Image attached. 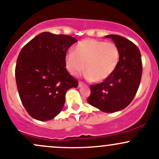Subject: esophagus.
Listing matches in <instances>:
<instances>
[{"mask_svg":"<svg viewBox=\"0 0 159 159\" xmlns=\"http://www.w3.org/2000/svg\"><path fill=\"white\" fill-rule=\"evenodd\" d=\"M84 84V82H82V81H79V82H78V87H79V88L82 87Z\"/></svg>","mask_w":159,"mask_h":159,"instance_id":"1","label":"esophagus"}]
</instances>
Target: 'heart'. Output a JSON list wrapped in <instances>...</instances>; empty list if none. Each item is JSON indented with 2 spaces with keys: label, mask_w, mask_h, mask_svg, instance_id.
I'll list each match as a JSON object with an SVG mask.
<instances>
[{
  "label": "heart",
  "mask_w": 159,
  "mask_h": 159,
  "mask_svg": "<svg viewBox=\"0 0 159 159\" xmlns=\"http://www.w3.org/2000/svg\"><path fill=\"white\" fill-rule=\"evenodd\" d=\"M120 57L119 48L115 43L88 39L78 43L74 52L67 53L66 67L73 76L84 68L87 78L93 82H101L116 70Z\"/></svg>",
  "instance_id": "b5f03b06"
}]
</instances>
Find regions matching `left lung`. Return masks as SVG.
Wrapping results in <instances>:
<instances>
[{"mask_svg":"<svg viewBox=\"0 0 159 159\" xmlns=\"http://www.w3.org/2000/svg\"><path fill=\"white\" fill-rule=\"evenodd\" d=\"M119 48L120 57L116 70L100 84L91 85L88 102L106 113L124 109L133 101L143 74L141 53L131 41L118 35H109Z\"/></svg>","mask_w":159,"mask_h":159,"instance_id":"1","label":"left lung"}]
</instances>
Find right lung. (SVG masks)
I'll list each match as a JSON object with an SVG mask.
<instances>
[{"mask_svg": "<svg viewBox=\"0 0 159 159\" xmlns=\"http://www.w3.org/2000/svg\"><path fill=\"white\" fill-rule=\"evenodd\" d=\"M77 39L44 32L21 49L15 68L16 86L23 107L34 119L47 121L61 112L66 93L78 80L66 68V56Z\"/></svg>", "mask_w": 159, "mask_h": 159, "instance_id": "right-lung-1", "label": "right lung"}]
</instances>
